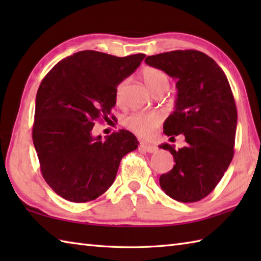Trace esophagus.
Wrapping results in <instances>:
<instances>
[{"instance_id": "esophagus-1", "label": "esophagus", "mask_w": 261, "mask_h": 261, "mask_svg": "<svg viewBox=\"0 0 261 261\" xmlns=\"http://www.w3.org/2000/svg\"><path fill=\"white\" fill-rule=\"evenodd\" d=\"M140 149L141 150H145L146 152L149 153H153L158 150V148L153 145H147V143H141L140 145Z\"/></svg>"}]
</instances>
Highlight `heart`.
Wrapping results in <instances>:
<instances>
[{
	"instance_id": "obj_1",
	"label": "heart",
	"mask_w": 261,
	"mask_h": 261,
	"mask_svg": "<svg viewBox=\"0 0 261 261\" xmlns=\"http://www.w3.org/2000/svg\"><path fill=\"white\" fill-rule=\"evenodd\" d=\"M142 80L152 93L159 90H168L169 79L167 74L162 69L154 67H147L141 71ZM125 82H122L116 87L115 98L120 102L123 96ZM162 123V116L158 113H134L127 116L124 120V124L134 131L137 136L141 138H149L153 135L154 130Z\"/></svg>"
}]
</instances>
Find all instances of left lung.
<instances>
[{"mask_svg": "<svg viewBox=\"0 0 261 261\" xmlns=\"http://www.w3.org/2000/svg\"><path fill=\"white\" fill-rule=\"evenodd\" d=\"M145 62L176 79L175 111L164 132L184 135L186 141L177 150L168 143L159 146L175 162L160 176V187L178 202H197L214 190L233 158L238 113L228 79L212 58L197 50L158 54Z\"/></svg>", "mask_w": 261, "mask_h": 261, "instance_id": "obj_1", "label": "left lung"}]
</instances>
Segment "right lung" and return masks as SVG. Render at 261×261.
Here are the masks:
<instances>
[{
	"label": "right lung",
	"mask_w": 261,
	"mask_h": 261,
	"mask_svg": "<svg viewBox=\"0 0 261 261\" xmlns=\"http://www.w3.org/2000/svg\"><path fill=\"white\" fill-rule=\"evenodd\" d=\"M145 57L79 51L60 60L42 80L32 139L42 177L59 196L75 203L101 196L113 184L121 159L138 148L137 138L126 130L104 139L92 130L96 120L109 119L116 86Z\"/></svg>",
	"instance_id": "obj_1"
}]
</instances>
